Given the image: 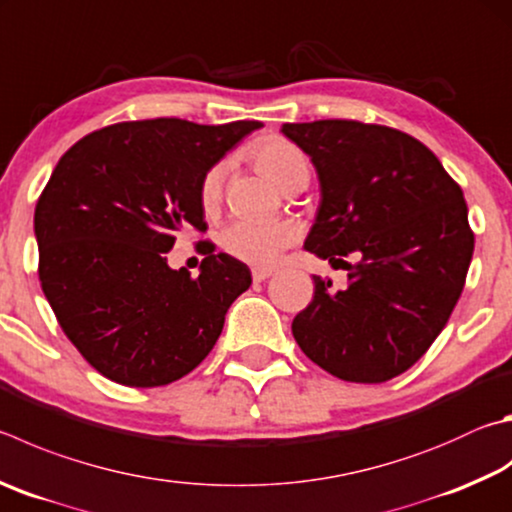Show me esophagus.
<instances>
[{"mask_svg":"<svg viewBox=\"0 0 512 512\" xmlns=\"http://www.w3.org/2000/svg\"><path fill=\"white\" fill-rule=\"evenodd\" d=\"M275 271L273 268H253V280L255 282H264V280H268V277H271Z\"/></svg>","mask_w":512,"mask_h":512,"instance_id":"esophagus-1","label":"esophagus"}]
</instances>
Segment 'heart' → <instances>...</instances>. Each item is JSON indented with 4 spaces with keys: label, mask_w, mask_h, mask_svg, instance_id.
<instances>
[{
    "label": "heart",
    "mask_w": 512,
    "mask_h": 512,
    "mask_svg": "<svg viewBox=\"0 0 512 512\" xmlns=\"http://www.w3.org/2000/svg\"><path fill=\"white\" fill-rule=\"evenodd\" d=\"M250 161L262 170L268 179L280 185L282 190H293L297 185H306L311 176V163L300 147L282 136H266L250 147ZM226 167L217 163L203 174L199 183V203L206 215L219 208L224 194ZM300 230L293 221H253L232 219L219 230V246L224 253L239 259V262L266 266L273 264L280 253L295 244Z\"/></svg>",
    "instance_id": "b5f03b06"
}]
</instances>
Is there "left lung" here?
I'll return each instance as SVG.
<instances>
[{
    "instance_id": "left-lung-1",
    "label": "left lung",
    "mask_w": 512,
    "mask_h": 512,
    "mask_svg": "<svg viewBox=\"0 0 512 512\" xmlns=\"http://www.w3.org/2000/svg\"><path fill=\"white\" fill-rule=\"evenodd\" d=\"M311 156L322 203L304 248L347 268L345 291L313 277L293 336L349 383H385L430 349L457 306L475 250L459 183L401 129L360 120L286 123ZM353 254L347 265L342 256Z\"/></svg>"
}]
</instances>
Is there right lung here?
I'll use <instances>...</instances> for the list:
<instances>
[{"label": "right lung", "instance_id": "1", "mask_svg": "<svg viewBox=\"0 0 512 512\" xmlns=\"http://www.w3.org/2000/svg\"><path fill=\"white\" fill-rule=\"evenodd\" d=\"M257 120H129L80 138L35 206L42 291L64 336L102 376L161 387L201 365L250 271L199 241L201 273L167 266L183 232H206L199 183Z\"/></svg>", "mask_w": 512, "mask_h": 512}]
</instances>
